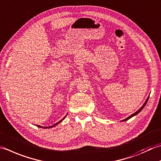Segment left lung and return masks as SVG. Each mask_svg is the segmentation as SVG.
Listing matches in <instances>:
<instances>
[{
  "label": "left lung",
  "mask_w": 161,
  "mask_h": 161,
  "mask_svg": "<svg viewBox=\"0 0 161 161\" xmlns=\"http://www.w3.org/2000/svg\"><path fill=\"white\" fill-rule=\"evenodd\" d=\"M149 97H147V99L146 100V101H145V103H144V105H142V108L139 109V110H137V111L136 112H135L134 113V114H132V115H130V116H128V118H126V119H124V120H122V121H127V120H128V119H130V118H132V117H133V116H135V115H137V114H138V113H140L141 111H142V109L144 108V106H145L146 105V104H147V101H148V100H149Z\"/></svg>",
  "instance_id": "left-lung-1"
}]
</instances>
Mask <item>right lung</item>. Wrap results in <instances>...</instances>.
Here are the masks:
<instances>
[{
  "label": "right lung",
  "mask_w": 161,
  "mask_h": 161,
  "mask_svg": "<svg viewBox=\"0 0 161 161\" xmlns=\"http://www.w3.org/2000/svg\"><path fill=\"white\" fill-rule=\"evenodd\" d=\"M66 116H67V115H66ZM65 117H64V119H61V121H59L58 122H57V123H56V124H53V125H51V126H49V127H43V126H40V125H37V126H38V127H40V128H52V127H54L55 126V125H57V124H59V123L60 122H61L63 120H64V119L65 118Z\"/></svg>",
  "instance_id": "obj_1"
}]
</instances>
